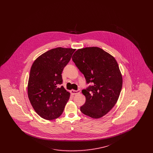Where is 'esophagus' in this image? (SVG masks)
Instances as JSON below:
<instances>
[{
  "label": "esophagus",
  "mask_w": 153,
  "mask_h": 153,
  "mask_svg": "<svg viewBox=\"0 0 153 153\" xmlns=\"http://www.w3.org/2000/svg\"><path fill=\"white\" fill-rule=\"evenodd\" d=\"M71 94H72L73 95H76L79 94L80 93V89H78L77 91H74V90H71Z\"/></svg>",
  "instance_id": "1"
}]
</instances>
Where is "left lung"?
<instances>
[{
  "mask_svg": "<svg viewBox=\"0 0 153 153\" xmlns=\"http://www.w3.org/2000/svg\"><path fill=\"white\" fill-rule=\"evenodd\" d=\"M72 60L85 78L82 90L85 102L80 107L82 114L99 119L106 115L115 105L122 88V76L115 58L97 47L78 49Z\"/></svg>",
  "mask_w": 153,
  "mask_h": 153,
  "instance_id": "obj_1",
  "label": "left lung"
}]
</instances>
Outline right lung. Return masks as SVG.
Listing matches in <instances>:
<instances>
[{
    "instance_id": "obj_1",
    "label": "right lung",
    "mask_w": 153,
    "mask_h": 153,
    "mask_svg": "<svg viewBox=\"0 0 153 153\" xmlns=\"http://www.w3.org/2000/svg\"><path fill=\"white\" fill-rule=\"evenodd\" d=\"M76 49L57 48L38 57L31 66L27 92L35 111L46 120L62 114L70 94L63 86L62 72Z\"/></svg>"
}]
</instances>
